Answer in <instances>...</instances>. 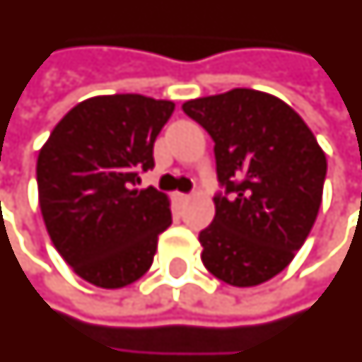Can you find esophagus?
<instances>
[{
  "mask_svg": "<svg viewBox=\"0 0 362 362\" xmlns=\"http://www.w3.org/2000/svg\"><path fill=\"white\" fill-rule=\"evenodd\" d=\"M175 199L181 200V202H185V200L191 199V194H187V192H175Z\"/></svg>",
  "mask_w": 362,
  "mask_h": 362,
  "instance_id": "1",
  "label": "esophagus"
}]
</instances>
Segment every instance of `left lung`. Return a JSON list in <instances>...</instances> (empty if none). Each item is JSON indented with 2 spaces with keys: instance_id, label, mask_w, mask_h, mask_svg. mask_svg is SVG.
<instances>
[{
  "instance_id": "8db88e82",
  "label": "left lung",
  "mask_w": 362,
  "mask_h": 362,
  "mask_svg": "<svg viewBox=\"0 0 362 362\" xmlns=\"http://www.w3.org/2000/svg\"><path fill=\"white\" fill-rule=\"evenodd\" d=\"M216 142V170L231 197H214L200 231L202 262L216 278L255 287L286 270L322 204L326 154L299 113L278 96L233 88L183 104Z\"/></svg>"
}]
</instances>
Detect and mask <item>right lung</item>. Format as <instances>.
I'll return each mask as SVG.
<instances>
[{
  "mask_svg": "<svg viewBox=\"0 0 362 362\" xmlns=\"http://www.w3.org/2000/svg\"><path fill=\"white\" fill-rule=\"evenodd\" d=\"M175 104L141 94L83 100L38 152V202L47 235L78 278L119 289L142 278L171 226L170 197L136 189L154 168L156 136Z\"/></svg>",
  "mask_w": 362,
  "mask_h": 362,
  "instance_id": "1",
  "label": "right lung"
}]
</instances>
